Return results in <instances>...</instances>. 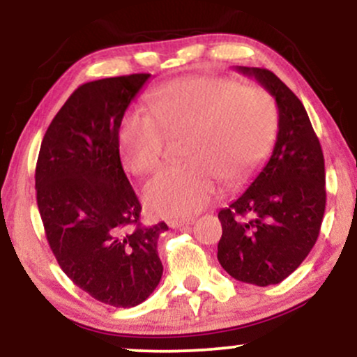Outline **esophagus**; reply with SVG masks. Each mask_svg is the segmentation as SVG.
Instances as JSON below:
<instances>
[{"label": "esophagus", "instance_id": "esophagus-1", "mask_svg": "<svg viewBox=\"0 0 357 357\" xmlns=\"http://www.w3.org/2000/svg\"><path fill=\"white\" fill-rule=\"evenodd\" d=\"M195 223V220L192 218H183V220H169L167 221V225H169L171 228H179V227H190V225Z\"/></svg>", "mask_w": 357, "mask_h": 357}]
</instances>
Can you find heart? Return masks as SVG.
<instances>
[{
	"label": "heart",
	"mask_w": 357,
	"mask_h": 357,
	"mask_svg": "<svg viewBox=\"0 0 357 357\" xmlns=\"http://www.w3.org/2000/svg\"><path fill=\"white\" fill-rule=\"evenodd\" d=\"M151 112L129 114L119 130L122 162L130 173L158 169L167 134L183 136L190 162L161 171L142 190L153 215L174 218L202 211L216 192V178L235 184L265 161L277 136L273 97L230 77H188L158 89Z\"/></svg>",
	"instance_id": "obj_1"
}]
</instances>
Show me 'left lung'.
Instances as JSON below:
<instances>
[{
    "mask_svg": "<svg viewBox=\"0 0 357 357\" xmlns=\"http://www.w3.org/2000/svg\"><path fill=\"white\" fill-rule=\"evenodd\" d=\"M277 102L278 130L267 165L243 195L218 213V261L236 280L280 284L317 241L326 210L321 142L305 107L273 72L236 67Z\"/></svg>",
    "mask_w": 357,
    "mask_h": 357,
    "instance_id": "obj_1",
    "label": "left lung"
}]
</instances>
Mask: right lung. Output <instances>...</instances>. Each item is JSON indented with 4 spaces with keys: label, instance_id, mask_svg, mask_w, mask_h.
<instances>
[{
    "label": "right lung",
    "instance_id": "right-lung-1",
    "mask_svg": "<svg viewBox=\"0 0 357 357\" xmlns=\"http://www.w3.org/2000/svg\"><path fill=\"white\" fill-rule=\"evenodd\" d=\"M149 73L80 85L53 117L36 162V203L53 255L70 280L114 307L144 302L162 277L165 221L141 227L122 169L119 129Z\"/></svg>",
    "mask_w": 357,
    "mask_h": 357
}]
</instances>
